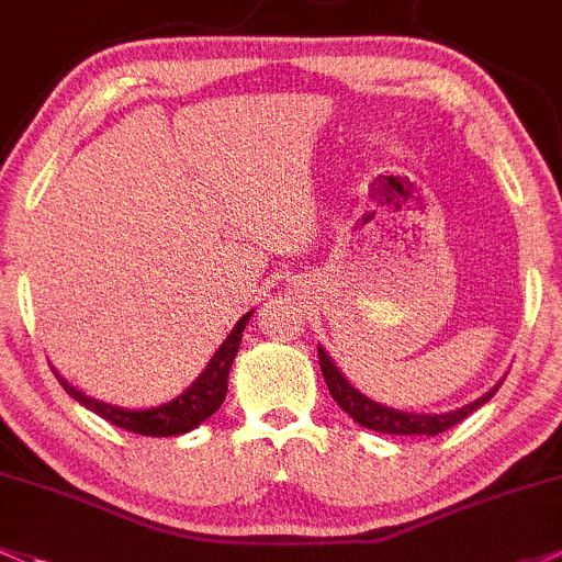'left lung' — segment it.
Returning a JSON list of instances; mask_svg holds the SVG:
<instances>
[{"mask_svg":"<svg viewBox=\"0 0 562 562\" xmlns=\"http://www.w3.org/2000/svg\"><path fill=\"white\" fill-rule=\"evenodd\" d=\"M317 358H321V371L323 380L334 395L336 404L347 412L358 425L371 430H380V434H395V436H439L445 434L452 425L463 423L471 412L480 409L482 404H487L495 393H498L501 382L493 390L482 395V398L471 401V404L460 406L454 412H445V415H417V412H404V409H390V406L376 404V401L366 398L360 390H356L347 382V376L336 369V363L330 356L317 345Z\"/></svg>","mask_w":562,"mask_h":562,"instance_id":"obj_1","label":"left lung"}]
</instances>
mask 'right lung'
Masks as SVG:
<instances>
[{"label":"right lung","instance_id":"right-lung-1","mask_svg":"<svg viewBox=\"0 0 562 562\" xmlns=\"http://www.w3.org/2000/svg\"><path fill=\"white\" fill-rule=\"evenodd\" d=\"M252 312L241 315V321L236 323L232 334L226 336V341L221 345V350L212 356L206 369L199 374V380L193 382L186 393H180L177 398L167 401L161 406H153V409H123V406H112L104 404V401L88 398L86 393H80L78 387L69 385L61 374L58 382L61 387L72 395L78 404L91 409L93 415L104 417V420L117 425L123 430H132V434L139 436H180L193 430L196 425H202L206 417L215 415L221 409L223 398H226L228 390V371H232V363L239 352V341H241V330H245L247 321H250Z\"/></svg>","mask_w":562,"mask_h":562}]
</instances>
